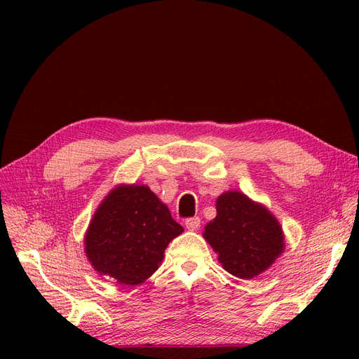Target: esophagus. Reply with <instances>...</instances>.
I'll use <instances>...</instances> for the list:
<instances>
[{
  "mask_svg": "<svg viewBox=\"0 0 359 359\" xmlns=\"http://www.w3.org/2000/svg\"><path fill=\"white\" fill-rule=\"evenodd\" d=\"M184 224H186L189 231H198L201 226V219L199 217H191V219H187L186 222H184Z\"/></svg>",
  "mask_w": 359,
  "mask_h": 359,
  "instance_id": "1",
  "label": "esophagus"
}]
</instances>
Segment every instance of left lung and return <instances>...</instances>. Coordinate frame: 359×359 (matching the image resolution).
Wrapping results in <instances>:
<instances>
[{
	"mask_svg": "<svg viewBox=\"0 0 359 359\" xmlns=\"http://www.w3.org/2000/svg\"><path fill=\"white\" fill-rule=\"evenodd\" d=\"M217 215L203 238L219 253V262L235 277L253 278L283 253L285 235L264 205L241 191H226L215 202Z\"/></svg>",
	"mask_w": 359,
	"mask_h": 359,
	"instance_id": "1",
	"label": "left lung"
}]
</instances>
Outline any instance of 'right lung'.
Listing matches in <instances>:
<instances>
[{"mask_svg":"<svg viewBox=\"0 0 359 359\" xmlns=\"http://www.w3.org/2000/svg\"><path fill=\"white\" fill-rule=\"evenodd\" d=\"M182 231L149 187L118 186L94 212L85 253L99 274L136 286L156 273L168 244Z\"/></svg>","mask_w":359,"mask_h":359,"instance_id":"1","label":"right lung"}]
</instances>
